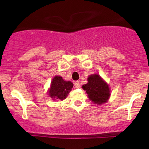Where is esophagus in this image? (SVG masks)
I'll list each match as a JSON object with an SVG mask.
<instances>
[{"label": "esophagus", "instance_id": "esophagus-1", "mask_svg": "<svg viewBox=\"0 0 149 149\" xmlns=\"http://www.w3.org/2000/svg\"><path fill=\"white\" fill-rule=\"evenodd\" d=\"M74 86L76 88H79L80 87V83L79 82V81H75V82L74 83Z\"/></svg>", "mask_w": 149, "mask_h": 149}]
</instances>
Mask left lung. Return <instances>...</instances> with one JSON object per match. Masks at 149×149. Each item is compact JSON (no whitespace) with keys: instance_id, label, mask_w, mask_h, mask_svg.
<instances>
[{"instance_id":"obj_1","label":"left lung","mask_w":149,"mask_h":149,"mask_svg":"<svg viewBox=\"0 0 149 149\" xmlns=\"http://www.w3.org/2000/svg\"><path fill=\"white\" fill-rule=\"evenodd\" d=\"M88 83L83 85L82 88L86 91L89 99L96 104H103L110 97L109 85L97 74H93L87 78Z\"/></svg>"}]
</instances>
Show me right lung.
Here are the masks:
<instances>
[{
	"label": "right lung",
	"instance_id": "1",
	"mask_svg": "<svg viewBox=\"0 0 149 149\" xmlns=\"http://www.w3.org/2000/svg\"><path fill=\"white\" fill-rule=\"evenodd\" d=\"M73 84L71 81H64L60 76H56L52 79L50 88L49 89V95L53 100H64L72 90Z\"/></svg>",
	"mask_w": 149,
	"mask_h": 149
}]
</instances>
